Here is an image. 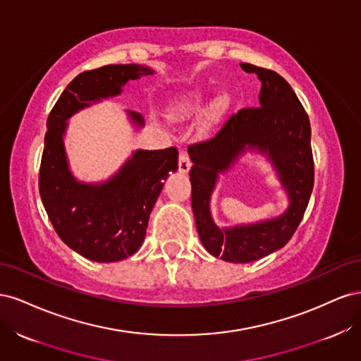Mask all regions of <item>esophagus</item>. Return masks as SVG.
<instances>
[{
    "instance_id": "obj_1",
    "label": "esophagus",
    "mask_w": 361,
    "mask_h": 361,
    "mask_svg": "<svg viewBox=\"0 0 361 361\" xmlns=\"http://www.w3.org/2000/svg\"><path fill=\"white\" fill-rule=\"evenodd\" d=\"M191 166H192V162H191L190 155L187 154V152L182 150L179 154V171L180 173H188Z\"/></svg>"
}]
</instances>
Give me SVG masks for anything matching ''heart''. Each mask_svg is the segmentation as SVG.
Here are the masks:
<instances>
[{
    "mask_svg": "<svg viewBox=\"0 0 361 361\" xmlns=\"http://www.w3.org/2000/svg\"><path fill=\"white\" fill-rule=\"evenodd\" d=\"M204 99H206L204 93H200V92L191 93L187 99H183L176 108H174V111H176L178 114H183V116L197 113L202 110ZM227 108H228V97L218 96L214 101V104L211 105L209 111H207V123L216 122V120L227 111Z\"/></svg>",
    "mask_w": 361,
    "mask_h": 361,
    "instance_id": "b5f03b06",
    "label": "heart"
}]
</instances>
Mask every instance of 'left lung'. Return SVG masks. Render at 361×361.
Segmentation results:
<instances>
[{
  "instance_id": "obj_1",
  "label": "left lung",
  "mask_w": 361,
  "mask_h": 361,
  "mask_svg": "<svg viewBox=\"0 0 361 361\" xmlns=\"http://www.w3.org/2000/svg\"><path fill=\"white\" fill-rule=\"evenodd\" d=\"M260 81L259 106L233 113L218 133L190 145L192 211L203 247L215 257L247 264L288 244L307 209L314 182L310 122L288 81L277 72L241 63ZM247 148L267 153L275 164L291 204L279 219L221 231L212 221L209 199L218 172L225 171Z\"/></svg>"
}]
</instances>
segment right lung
Wrapping results in <instances>:
<instances>
[{
    "label": "right lung",
    "mask_w": 361,
    "mask_h": 361,
    "mask_svg": "<svg viewBox=\"0 0 361 361\" xmlns=\"http://www.w3.org/2000/svg\"><path fill=\"white\" fill-rule=\"evenodd\" d=\"M138 64H108L85 71L68 84L48 116L39 191L61 241L94 262L122 260L141 247L149 215L164 187L178 170V149L137 150L116 176L99 185L76 182L68 169L63 134L66 120L102 97L116 96L129 80L150 75ZM137 125L143 117L129 111Z\"/></svg>",
    "instance_id": "add662e5"
}]
</instances>
